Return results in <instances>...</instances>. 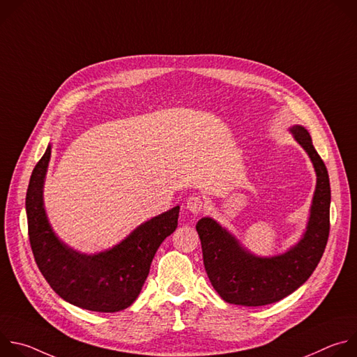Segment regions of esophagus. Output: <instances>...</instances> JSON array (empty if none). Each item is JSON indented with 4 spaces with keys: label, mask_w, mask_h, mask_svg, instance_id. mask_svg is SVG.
<instances>
[{
    "label": "esophagus",
    "mask_w": 357,
    "mask_h": 357,
    "mask_svg": "<svg viewBox=\"0 0 357 357\" xmlns=\"http://www.w3.org/2000/svg\"><path fill=\"white\" fill-rule=\"evenodd\" d=\"M186 209L193 215H199L203 209H205V202H203L200 196L193 195L186 200Z\"/></svg>",
    "instance_id": "34e87169"
}]
</instances>
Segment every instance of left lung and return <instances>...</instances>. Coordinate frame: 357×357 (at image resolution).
Instances as JSON below:
<instances>
[{
    "mask_svg": "<svg viewBox=\"0 0 357 357\" xmlns=\"http://www.w3.org/2000/svg\"><path fill=\"white\" fill-rule=\"evenodd\" d=\"M289 131L308 154L317 174L307 229L296 244L277 256L260 257L215 219L206 216L196 223L208 277L229 303L261 307L288 296L311 277L325 251L331 209L328 169L308 130L292 126Z\"/></svg>",
    "mask_w": 357,
    "mask_h": 357,
    "instance_id": "left-lung-1",
    "label": "left lung"
}]
</instances>
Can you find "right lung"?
<instances>
[{
	"label": "right lung",
	"mask_w": 357,
	"mask_h": 357,
	"mask_svg": "<svg viewBox=\"0 0 357 357\" xmlns=\"http://www.w3.org/2000/svg\"><path fill=\"white\" fill-rule=\"evenodd\" d=\"M50 149L49 144L32 171L25 200L38 268L66 302L94 312L123 311L139 295L158 247L178 227L179 206L141 223L112 248L80 252L58 237L45 211L43 183Z\"/></svg>",
	"instance_id": "obj_1"
}]
</instances>
